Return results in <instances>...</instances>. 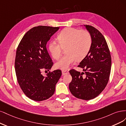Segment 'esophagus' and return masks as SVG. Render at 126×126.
Instances as JSON below:
<instances>
[{
	"mask_svg": "<svg viewBox=\"0 0 126 126\" xmlns=\"http://www.w3.org/2000/svg\"><path fill=\"white\" fill-rule=\"evenodd\" d=\"M62 75H65V74H67L69 73V72L67 70H62Z\"/></svg>",
	"mask_w": 126,
	"mask_h": 126,
	"instance_id": "esophagus-1",
	"label": "esophagus"
}]
</instances>
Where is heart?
<instances>
[{
    "instance_id": "b5f03b06",
    "label": "heart",
    "mask_w": 126,
    "mask_h": 126,
    "mask_svg": "<svg viewBox=\"0 0 126 126\" xmlns=\"http://www.w3.org/2000/svg\"><path fill=\"white\" fill-rule=\"evenodd\" d=\"M58 42L52 41L48 45L52 56L58 60L62 55L63 48H65L66 54L56 62V67L66 69L76 61H80L86 57L90 52L92 39L90 32L72 28H66L57 36Z\"/></svg>"
}]
</instances>
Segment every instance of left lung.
I'll return each instance as SVG.
<instances>
[{"instance_id":"8db88e82","label":"left lung","mask_w":126,"mask_h":126,"mask_svg":"<svg viewBox=\"0 0 126 126\" xmlns=\"http://www.w3.org/2000/svg\"><path fill=\"white\" fill-rule=\"evenodd\" d=\"M84 26L91 35L92 47L78 65L83 69L84 72L70 71L72 80L69 89L76 98L88 100L98 96L106 86L110 73L111 59L103 35L94 27Z\"/></svg>"}]
</instances>
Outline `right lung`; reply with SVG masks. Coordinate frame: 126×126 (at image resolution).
I'll list each match as a JSON object with an SVG mask.
<instances>
[{
  "label": "right lung",
  "mask_w": 126,
  "mask_h": 126,
  "mask_svg": "<svg viewBox=\"0 0 126 126\" xmlns=\"http://www.w3.org/2000/svg\"><path fill=\"white\" fill-rule=\"evenodd\" d=\"M59 27L40 26L32 28L24 35L16 51L15 66L18 82L28 97L42 101L54 94L55 85L62 72H49L47 76L43 70L49 71L53 66L46 46Z\"/></svg>",
  "instance_id": "add662e5"
}]
</instances>
